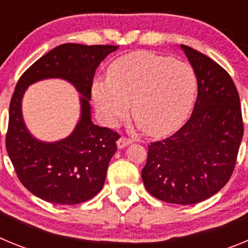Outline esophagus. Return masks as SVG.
Listing matches in <instances>:
<instances>
[{
  "mask_svg": "<svg viewBox=\"0 0 248 248\" xmlns=\"http://www.w3.org/2000/svg\"><path fill=\"white\" fill-rule=\"evenodd\" d=\"M131 143H133V140L131 139L122 137V138H119V140L117 141V145L119 149H123V148H125V146H128L129 144H131Z\"/></svg>",
  "mask_w": 248,
  "mask_h": 248,
  "instance_id": "34e87169",
  "label": "esophagus"
}]
</instances>
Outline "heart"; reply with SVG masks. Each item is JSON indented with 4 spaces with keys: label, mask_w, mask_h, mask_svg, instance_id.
Segmentation results:
<instances>
[{
    "label": "heart",
    "mask_w": 248,
    "mask_h": 248,
    "mask_svg": "<svg viewBox=\"0 0 248 248\" xmlns=\"http://www.w3.org/2000/svg\"><path fill=\"white\" fill-rule=\"evenodd\" d=\"M198 80L187 63L148 50H137L115 59L108 79H98L92 97L103 122L115 126L133 117L150 137L170 135L189 119Z\"/></svg>",
    "instance_id": "heart-1"
}]
</instances>
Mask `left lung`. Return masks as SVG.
Returning <instances> with one entry per match:
<instances>
[{
	"mask_svg": "<svg viewBox=\"0 0 248 248\" xmlns=\"http://www.w3.org/2000/svg\"><path fill=\"white\" fill-rule=\"evenodd\" d=\"M180 47L196 74L198 99L180 130L149 145L141 179L159 200L191 205L211 198L230 180L244 123L230 74L194 48Z\"/></svg>",
	"mask_w": 248,
	"mask_h": 248,
	"instance_id": "1",
	"label": "left lung"
}]
</instances>
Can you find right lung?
<instances>
[{
    "mask_svg": "<svg viewBox=\"0 0 248 248\" xmlns=\"http://www.w3.org/2000/svg\"><path fill=\"white\" fill-rule=\"evenodd\" d=\"M118 46L65 43L49 50L22 74L10 103L6 149L22 185L37 198L59 205H76L102 190L119 135L92 122L91 91L95 69ZM59 78L81 94V117L71 135L42 142L27 129L21 99L31 84Z\"/></svg>",
    "mask_w": 248,
    "mask_h": 248,
    "instance_id": "add662e5",
    "label": "right lung"
}]
</instances>
